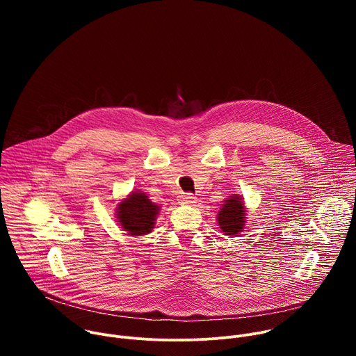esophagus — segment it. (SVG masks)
<instances>
[{"instance_id":"obj_1","label":"esophagus","mask_w":356,"mask_h":356,"mask_svg":"<svg viewBox=\"0 0 356 356\" xmlns=\"http://www.w3.org/2000/svg\"><path fill=\"white\" fill-rule=\"evenodd\" d=\"M179 200L183 204H193V202H195V197L191 193H181Z\"/></svg>"}]
</instances>
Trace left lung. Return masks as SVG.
I'll return each mask as SVG.
<instances>
[{
  "label": "left lung",
  "instance_id": "left-lung-1",
  "mask_svg": "<svg viewBox=\"0 0 356 356\" xmlns=\"http://www.w3.org/2000/svg\"><path fill=\"white\" fill-rule=\"evenodd\" d=\"M245 224V207L239 195L225 200L218 213V225L227 235H235L242 231Z\"/></svg>",
  "mask_w": 356,
  "mask_h": 356
}]
</instances>
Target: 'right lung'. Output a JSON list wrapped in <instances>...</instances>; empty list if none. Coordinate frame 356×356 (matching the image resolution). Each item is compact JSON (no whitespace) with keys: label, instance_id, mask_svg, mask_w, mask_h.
<instances>
[{"label":"right lung","instance_id":"add662e5","mask_svg":"<svg viewBox=\"0 0 356 356\" xmlns=\"http://www.w3.org/2000/svg\"><path fill=\"white\" fill-rule=\"evenodd\" d=\"M158 211L159 207L145 193L135 191L120 202L117 216L124 231L131 235H145L154 228Z\"/></svg>","mask_w":356,"mask_h":356}]
</instances>
